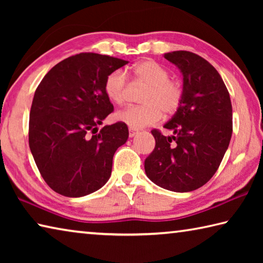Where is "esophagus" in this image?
Instances as JSON below:
<instances>
[{"label":"esophagus","instance_id":"esophagus-1","mask_svg":"<svg viewBox=\"0 0 263 263\" xmlns=\"http://www.w3.org/2000/svg\"><path fill=\"white\" fill-rule=\"evenodd\" d=\"M137 133H138V131L135 130V128H128V136H130V138L135 137Z\"/></svg>","mask_w":263,"mask_h":263}]
</instances>
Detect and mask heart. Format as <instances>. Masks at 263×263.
Listing matches in <instances>:
<instances>
[{
	"label": "heart",
	"instance_id": "heart-1",
	"mask_svg": "<svg viewBox=\"0 0 263 263\" xmlns=\"http://www.w3.org/2000/svg\"><path fill=\"white\" fill-rule=\"evenodd\" d=\"M133 75L139 83L147 86L141 102L144 104L130 106L116 115L119 122L131 128L153 125L162 117V111L172 115L179 109L183 89L176 80L169 79V72L153 60H144L133 68ZM104 91L114 104L122 105L127 100L126 74L121 69L110 73L104 83Z\"/></svg>",
	"mask_w": 263,
	"mask_h": 263
}]
</instances>
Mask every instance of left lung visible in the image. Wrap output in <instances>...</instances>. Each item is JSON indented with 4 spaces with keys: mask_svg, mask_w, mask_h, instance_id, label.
<instances>
[{
    "mask_svg": "<svg viewBox=\"0 0 263 263\" xmlns=\"http://www.w3.org/2000/svg\"><path fill=\"white\" fill-rule=\"evenodd\" d=\"M183 77L181 105L163 127L153 130L155 147L145 160L148 179L163 189L189 193L215 175L232 137V104L219 73L188 51L164 54Z\"/></svg>",
    "mask_w": 263,
    "mask_h": 263,
    "instance_id": "8db88e82",
    "label": "left lung"
}]
</instances>
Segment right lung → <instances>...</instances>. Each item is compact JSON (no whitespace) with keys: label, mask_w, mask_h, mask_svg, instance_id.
Returning <instances> with one entry per match:
<instances>
[{"label":"right lung","mask_w":263,"mask_h":263,"mask_svg":"<svg viewBox=\"0 0 263 263\" xmlns=\"http://www.w3.org/2000/svg\"><path fill=\"white\" fill-rule=\"evenodd\" d=\"M128 61L80 53L57 64L34 92L29 145L51 189L82 197L101 189L111 175L114 154L128 138L126 124H103L114 106L104 83Z\"/></svg>","instance_id":"obj_1"}]
</instances>
